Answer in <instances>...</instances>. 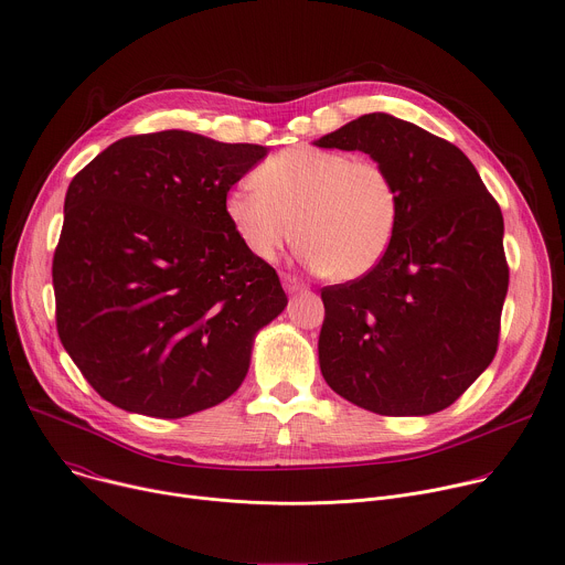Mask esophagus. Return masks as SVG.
I'll use <instances>...</instances> for the list:
<instances>
[{"instance_id":"1","label":"esophagus","mask_w":565,"mask_h":565,"mask_svg":"<svg viewBox=\"0 0 565 565\" xmlns=\"http://www.w3.org/2000/svg\"><path fill=\"white\" fill-rule=\"evenodd\" d=\"M281 281H284V288H286L288 292H299V290H306V284H303L301 279H297L295 275H284V277H281Z\"/></svg>"}]
</instances>
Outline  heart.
I'll use <instances>...</instances> for the list:
<instances>
[{
  "label": "heart",
  "mask_w": 565,
  "mask_h": 565,
  "mask_svg": "<svg viewBox=\"0 0 565 565\" xmlns=\"http://www.w3.org/2000/svg\"><path fill=\"white\" fill-rule=\"evenodd\" d=\"M401 200L392 173L344 150L292 146L254 171L225 198V214L262 262H275L299 236L303 262L335 279H358L385 256Z\"/></svg>",
  "instance_id": "heart-1"
}]
</instances>
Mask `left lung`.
I'll return each mask as SVG.
<instances>
[{
    "mask_svg": "<svg viewBox=\"0 0 565 565\" xmlns=\"http://www.w3.org/2000/svg\"><path fill=\"white\" fill-rule=\"evenodd\" d=\"M316 146L367 152L392 173L401 200L381 264L322 288V376L376 415L439 413L498 351L509 286L498 202L455 143L383 113Z\"/></svg>",
    "mask_w": 565,
    "mask_h": 565,
    "instance_id": "obj_1",
    "label": "left lung"
}]
</instances>
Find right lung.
Wrapping results in <instances>:
<instances>
[{
	"label": "right lung",
	"mask_w": 565,
	"mask_h": 565,
	"mask_svg": "<svg viewBox=\"0 0 565 565\" xmlns=\"http://www.w3.org/2000/svg\"><path fill=\"white\" fill-rule=\"evenodd\" d=\"M266 152L186 130L132 135L70 182L51 266L56 327L113 405L180 419L243 383L256 331L288 303L225 214Z\"/></svg>",
	"instance_id": "obj_1"
}]
</instances>
